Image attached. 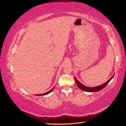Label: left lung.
<instances>
[{
	"mask_svg": "<svg viewBox=\"0 0 126 126\" xmlns=\"http://www.w3.org/2000/svg\"><path fill=\"white\" fill-rule=\"evenodd\" d=\"M114 75L112 76V77L110 78V79H109L104 84H102L101 85H100L99 86H97V87H86L85 85H82L81 83L79 81L77 80V79H76L75 77V80L76 81V83H77V85L78 86V87L80 89H81V90H83V91H87V92H97V91H99L101 90V89H102L104 88H105L107 85L108 84V83L110 82V81L111 80V79L113 78Z\"/></svg>",
	"mask_w": 126,
	"mask_h": 126,
	"instance_id": "1",
	"label": "left lung"
}]
</instances>
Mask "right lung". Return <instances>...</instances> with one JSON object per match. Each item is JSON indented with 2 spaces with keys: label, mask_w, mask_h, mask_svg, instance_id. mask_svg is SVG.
Masks as SVG:
<instances>
[{
  "label": "right lung",
  "mask_w": 126,
  "mask_h": 126,
  "mask_svg": "<svg viewBox=\"0 0 126 126\" xmlns=\"http://www.w3.org/2000/svg\"><path fill=\"white\" fill-rule=\"evenodd\" d=\"M54 88L55 87H54L52 89H51L50 91H48V92H47V93H44V94H36L37 96H44V95H46V94H49L50 93H51V91L53 90V89H54Z\"/></svg>",
  "instance_id": "right-lung-1"
}]
</instances>
